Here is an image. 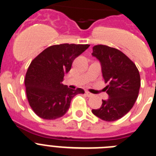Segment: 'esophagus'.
Returning a JSON list of instances; mask_svg holds the SVG:
<instances>
[{
    "label": "esophagus",
    "mask_w": 156,
    "mask_h": 156,
    "mask_svg": "<svg viewBox=\"0 0 156 156\" xmlns=\"http://www.w3.org/2000/svg\"><path fill=\"white\" fill-rule=\"evenodd\" d=\"M85 93H86V95H87V97H89V98H90V97H93V95H94L93 94H91L90 92L87 91V90H86Z\"/></svg>",
    "instance_id": "obj_1"
}]
</instances>
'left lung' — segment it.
Returning a JSON list of instances; mask_svg holds the SVG:
<instances>
[{"label":"left lung","instance_id":"8db88e82","mask_svg":"<svg viewBox=\"0 0 156 156\" xmlns=\"http://www.w3.org/2000/svg\"><path fill=\"white\" fill-rule=\"evenodd\" d=\"M92 55L101 64L103 77L107 85L104 87L109 97L102 100L99 109L92 113L105 121L122 118L132 109L140 92V75L135 63L123 52L105 45L93 47Z\"/></svg>","mask_w":156,"mask_h":156}]
</instances>
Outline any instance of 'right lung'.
Masks as SVG:
<instances>
[{
    "instance_id": "obj_1",
    "label": "right lung",
    "mask_w": 156,
    "mask_h": 156,
    "mask_svg": "<svg viewBox=\"0 0 156 156\" xmlns=\"http://www.w3.org/2000/svg\"><path fill=\"white\" fill-rule=\"evenodd\" d=\"M90 46L88 44L54 45L46 48L30 63L26 73V93L34 113L44 120H55L66 114L73 97L84 94L62 84L73 61Z\"/></svg>"
}]
</instances>
